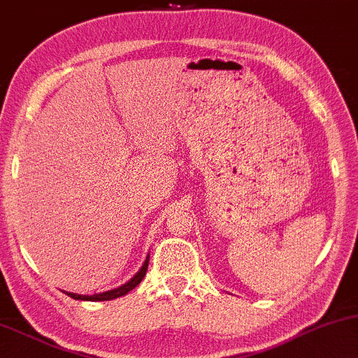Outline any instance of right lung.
Instances as JSON below:
<instances>
[{
	"mask_svg": "<svg viewBox=\"0 0 358 358\" xmlns=\"http://www.w3.org/2000/svg\"><path fill=\"white\" fill-rule=\"evenodd\" d=\"M148 260H150V255H146L141 268L138 270V272L133 275L128 282H124L123 285L113 288V290H106V292H101V294H94V295H80V294H73V292H64V290L63 292L68 296H71V299L86 300V302H105V300H115V299H118V296L127 295L128 292H131L133 288H135L138 283L143 280V277L146 275V268H148Z\"/></svg>",
	"mask_w": 358,
	"mask_h": 358,
	"instance_id": "add662e5",
	"label": "right lung"
}]
</instances>
